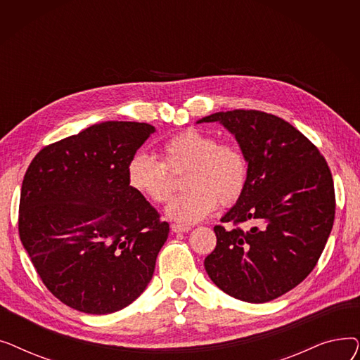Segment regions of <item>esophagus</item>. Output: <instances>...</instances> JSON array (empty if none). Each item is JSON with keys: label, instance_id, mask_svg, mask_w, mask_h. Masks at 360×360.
I'll list each match as a JSON object with an SVG mask.
<instances>
[{"label": "esophagus", "instance_id": "34e87169", "mask_svg": "<svg viewBox=\"0 0 360 360\" xmlns=\"http://www.w3.org/2000/svg\"><path fill=\"white\" fill-rule=\"evenodd\" d=\"M170 229H172V232H175V233H184V232H188V231H191V228H190V226H184V224H176V223H174V224H170Z\"/></svg>", "mask_w": 360, "mask_h": 360}]
</instances>
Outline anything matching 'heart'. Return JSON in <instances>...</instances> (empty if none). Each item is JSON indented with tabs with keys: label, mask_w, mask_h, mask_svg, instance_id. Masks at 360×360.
Wrapping results in <instances>:
<instances>
[{
	"label": "heart",
	"mask_w": 360,
	"mask_h": 360,
	"mask_svg": "<svg viewBox=\"0 0 360 360\" xmlns=\"http://www.w3.org/2000/svg\"><path fill=\"white\" fill-rule=\"evenodd\" d=\"M186 170L184 193L169 202L167 216L179 223H195L216 207L231 205L242 195L248 178L247 158L231 143L195 128L184 129L163 144V162L137 153L127 165L128 185L150 201L166 202L175 190L172 175Z\"/></svg>",
	"instance_id": "b5f03b06"
}]
</instances>
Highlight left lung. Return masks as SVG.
Returning a JSON list of instances; mask_svg holds the SVG:
<instances>
[{
  "label": "left lung",
  "mask_w": 360,
  "mask_h": 360,
  "mask_svg": "<svg viewBox=\"0 0 360 360\" xmlns=\"http://www.w3.org/2000/svg\"><path fill=\"white\" fill-rule=\"evenodd\" d=\"M221 122L248 162L236 204L214 226L217 243L204 259L214 285L239 300L264 304L288 293L314 270L331 233V170L299 129L271 113L235 109L198 122ZM250 222L243 230L240 226Z\"/></svg>",
  "instance_id": "left-lung-1"
}]
</instances>
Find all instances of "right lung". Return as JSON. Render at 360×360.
I'll return each instance as SVG.
<instances>
[{"label":"right lung","instance_id":"1","mask_svg":"<svg viewBox=\"0 0 360 360\" xmlns=\"http://www.w3.org/2000/svg\"><path fill=\"white\" fill-rule=\"evenodd\" d=\"M156 128L106 121L45 146L30 162L18 235L46 289L86 314L132 304L155 273L169 224L127 181Z\"/></svg>","mask_w":360,"mask_h":360}]
</instances>
